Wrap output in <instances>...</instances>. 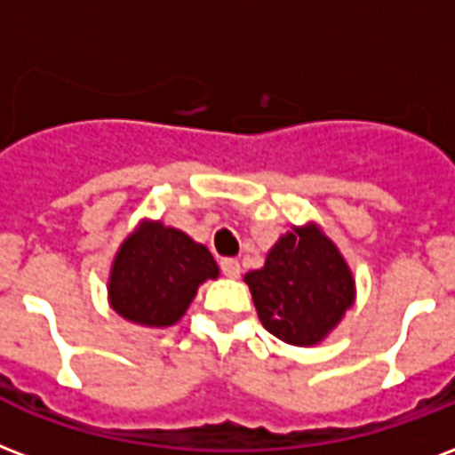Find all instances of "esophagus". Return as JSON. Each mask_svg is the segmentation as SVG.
Masks as SVG:
<instances>
[{
  "label": "esophagus",
  "mask_w": 455,
  "mask_h": 455,
  "mask_svg": "<svg viewBox=\"0 0 455 455\" xmlns=\"http://www.w3.org/2000/svg\"><path fill=\"white\" fill-rule=\"evenodd\" d=\"M219 267H221V272L227 277H238L241 275V265H238L236 258H224V260L219 262Z\"/></svg>",
  "instance_id": "34e87169"
}]
</instances>
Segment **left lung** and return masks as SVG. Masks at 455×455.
I'll return each mask as SVG.
<instances>
[{
	"mask_svg": "<svg viewBox=\"0 0 455 455\" xmlns=\"http://www.w3.org/2000/svg\"><path fill=\"white\" fill-rule=\"evenodd\" d=\"M245 284L262 325L301 347L321 342L355 301L347 262L315 227L279 238L265 267L248 272Z\"/></svg>",
	"mask_w": 455,
	"mask_h": 455,
	"instance_id": "8db88e82",
	"label": "left lung"
}]
</instances>
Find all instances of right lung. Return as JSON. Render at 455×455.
I'll return each mask as SVG.
<instances>
[{
  "mask_svg": "<svg viewBox=\"0 0 455 455\" xmlns=\"http://www.w3.org/2000/svg\"><path fill=\"white\" fill-rule=\"evenodd\" d=\"M217 275V262L204 245L178 228L144 224L120 245L108 291L123 318L166 328L183 315L202 282Z\"/></svg>",
  "mask_w": 455,
  "mask_h": 455,
  "instance_id": "obj_1",
  "label": "right lung"
}]
</instances>
